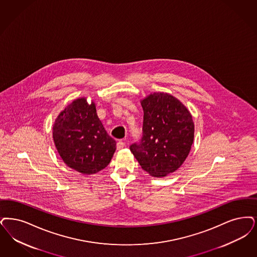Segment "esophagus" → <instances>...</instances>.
Masks as SVG:
<instances>
[{
  "mask_svg": "<svg viewBox=\"0 0 257 257\" xmlns=\"http://www.w3.org/2000/svg\"><path fill=\"white\" fill-rule=\"evenodd\" d=\"M124 146H125V144H124L122 141H119V142L116 144V148H117V150H120V149H122Z\"/></svg>",
  "mask_w": 257,
  "mask_h": 257,
  "instance_id": "1",
  "label": "esophagus"
}]
</instances>
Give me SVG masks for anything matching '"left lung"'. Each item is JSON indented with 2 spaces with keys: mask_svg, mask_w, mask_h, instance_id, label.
Masks as SVG:
<instances>
[{
  "mask_svg": "<svg viewBox=\"0 0 257 257\" xmlns=\"http://www.w3.org/2000/svg\"><path fill=\"white\" fill-rule=\"evenodd\" d=\"M144 109L143 138L130 146L148 174L165 177L178 170L194 141L192 115L183 103L166 92H153L141 100Z\"/></svg>",
  "mask_w": 257,
  "mask_h": 257,
  "instance_id": "8db88e82",
  "label": "left lung"
}]
</instances>
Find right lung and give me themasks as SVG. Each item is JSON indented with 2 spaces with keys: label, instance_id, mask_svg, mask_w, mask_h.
I'll list each match as a JSON object with an SVG mask.
<instances>
[{
  "label": "right lung",
  "instance_id": "1",
  "mask_svg": "<svg viewBox=\"0 0 257 257\" xmlns=\"http://www.w3.org/2000/svg\"><path fill=\"white\" fill-rule=\"evenodd\" d=\"M52 137L63 162L84 175L95 174L110 164L115 141L104 129L95 104L79 97L56 117Z\"/></svg>",
  "mask_w": 257,
  "mask_h": 257
}]
</instances>
